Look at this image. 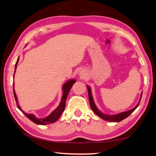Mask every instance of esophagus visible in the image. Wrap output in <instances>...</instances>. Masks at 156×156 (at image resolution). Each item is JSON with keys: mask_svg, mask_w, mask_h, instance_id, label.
I'll return each instance as SVG.
<instances>
[{"mask_svg": "<svg viewBox=\"0 0 156 156\" xmlns=\"http://www.w3.org/2000/svg\"><path fill=\"white\" fill-rule=\"evenodd\" d=\"M86 75H87V73L85 72V71H84V69H82L80 71V72H79V76H80V77L82 78H85Z\"/></svg>", "mask_w": 156, "mask_h": 156, "instance_id": "34e87169", "label": "esophagus"}]
</instances>
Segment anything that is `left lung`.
Segmentation results:
<instances>
[{
    "label": "left lung",
    "mask_w": 156,
    "mask_h": 156,
    "mask_svg": "<svg viewBox=\"0 0 156 156\" xmlns=\"http://www.w3.org/2000/svg\"><path fill=\"white\" fill-rule=\"evenodd\" d=\"M87 89H88L89 100V104H90L91 109H92V111H93V112L95 113H96L97 115H98L100 118H102V119H103L105 120H107V121H109V122H120V121L125 119L126 118H127L128 116L130 115L132 112H134V111L136 109V108L139 106L140 102V100H141V98H142V93L141 94V97H140V100H139V102L138 104H137L136 106L134 107L133 109H132L129 110V111H127V112H125L118 113V114H116V115H106V114H105V113H102L101 112H100V111L98 109V108L96 107V105H95V103H94L93 97H92L90 87L87 86Z\"/></svg>",
    "instance_id": "1"
}]
</instances>
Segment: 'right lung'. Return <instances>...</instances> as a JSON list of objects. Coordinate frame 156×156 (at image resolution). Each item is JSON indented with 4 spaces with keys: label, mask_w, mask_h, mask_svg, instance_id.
Here are the masks:
<instances>
[{
    "label": "right lung",
    "mask_w": 156,
    "mask_h": 156,
    "mask_svg": "<svg viewBox=\"0 0 156 156\" xmlns=\"http://www.w3.org/2000/svg\"><path fill=\"white\" fill-rule=\"evenodd\" d=\"M18 60H19V58H18L16 63V65H15L14 73L16 72V69ZM75 83H76L75 79H72V80L67 81L64 84H63V86H62L63 94H62V99H61V101H60V105H58V107L56 109H55L54 111H53V112L51 113V114L47 116V117L44 118H38L33 114H31V113L29 114V113H27L25 112H23L22 109L20 108V107L19 106V105H18V103L17 96H16V94L15 91H14V95L16 102L17 107L21 111V112L24 113V114L26 115V117H27L29 119L32 121L33 122L37 124V125H48V124L54 123L56 122L58 119V118L60 117V115H61V114L62 113V112H64L65 108L66 99H67V97L68 96V94H69V92L71 88H72L73 84Z\"/></svg>",
    "instance_id": "obj_1"
}]
</instances>
